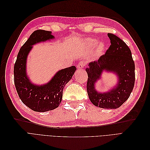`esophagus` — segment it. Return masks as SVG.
I'll return each instance as SVG.
<instances>
[{
	"instance_id": "obj_1",
	"label": "esophagus",
	"mask_w": 150,
	"mask_h": 150,
	"mask_svg": "<svg viewBox=\"0 0 150 150\" xmlns=\"http://www.w3.org/2000/svg\"><path fill=\"white\" fill-rule=\"evenodd\" d=\"M86 64V62L82 61H81L80 62H79V64L77 65V68H78V69H79V70L80 69H83V68L84 67Z\"/></svg>"
}]
</instances>
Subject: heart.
<instances>
[{
	"label": "heart",
	"mask_w": 150,
	"mask_h": 150,
	"mask_svg": "<svg viewBox=\"0 0 150 150\" xmlns=\"http://www.w3.org/2000/svg\"><path fill=\"white\" fill-rule=\"evenodd\" d=\"M87 43H88V44L89 45V46L91 47H96V46L98 44V40H97L96 39H88V40H87ZM104 47V43L101 42V43L99 44V45H98V48H99V50L103 49Z\"/></svg>",
	"instance_id": "1"
}]
</instances>
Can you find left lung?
Segmentation results:
<instances>
[{
    "label": "left lung",
    "mask_w": 150,
    "mask_h": 150,
    "mask_svg": "<svg viewBox=\"0 0 150 150\" xmlns=\"http://www.w3.org/2000/svg\"><path fill=\"white\" fill-rule=\"evenodd\" d=\"M108 35L111 45L105 54L96 61L90 62L86 69L88 73L87 91L89 98L94 106L104 109L120 107L132 92L134 85V62L131 52L126 44L111 33ZM103 70L113 71L119 78L115 87L106 93H98L95 83L100 79Z\"/></svg>",
    "instance_id": "8db88e82"
}]
</instances>
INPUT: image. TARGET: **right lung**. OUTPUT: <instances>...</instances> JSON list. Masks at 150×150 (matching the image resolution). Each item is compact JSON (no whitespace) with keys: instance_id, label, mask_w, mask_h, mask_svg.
Masks as SVG:
<instances>
[{"instance_id":"obj_1","label":"right lung","mask_w":150,"mask_h":150,"mask_svg":"<svg viewBox=\"0 0 150 150\" xmlns=\"http://www.w3.org/2000/svg\"><path fill=\"white\" fill-rule=\"evenodd\" d=\"M54 38L51 31L35 30L21 47L14 64V84L17 94L22 103L34 111L46 112L57 108L62 101L63 89L76 70V67L72 66L59 71L49 82L44 85L31 83L26 73L29 52L33 45Z\"/></svg>"}]
</instances>
